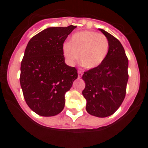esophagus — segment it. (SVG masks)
<instances>
[{
	"instance_id": "obj_1",
	"label": "esophagus",
	"mask_w": 148,
	"mask_h": 148,
	"mask_svg": "<svg viewBox=\"0 0 148 148\" xmlns=\"http://www.w3.org/2000/svg\"><path fill=\"white\" fill-rule=\"evenodd\" d=\"M82 75V72L81 71H78V78H80Z\"/></svg>"
}]
</instances>
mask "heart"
<instances>
[{"label":"heart","instance_id":"1","mask_svg":"<svg viewBox=\"0 0 148 148\" xmlns=\"http://www.w3.org/2000/svg\"><path fill=\"white\" fill-rule=\"evenodd\" d=\"M108 38L95 31H84L73 34L70 43L63 44L64 56L67 64L74 65L78 61L86 69L99 66L109 51Z\"/></svg>","mask_w":148,"mask_h":148}]
</instances>
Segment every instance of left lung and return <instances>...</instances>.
I'll use <instances>...</instances> for the list:
<instances>
[{"label":"left lung","instance_id":"1","mask_svg":"<svg viewBox=\"0 0 148 148\" xmlns=\"http://www.w3.org/2000/svg\"><path fill=\"white\" fill-rule=\"evenodd\" d=\"M108 38L109 51L97 68L85 71L82 95L86 100V112L97 117H107L120 107L126 95L128 81V59L118 39L98 28Z\"/></svg>","mask_w":148,"mask_h":148}]
</instances>
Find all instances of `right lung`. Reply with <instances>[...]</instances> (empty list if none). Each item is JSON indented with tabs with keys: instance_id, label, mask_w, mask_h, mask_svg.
<instances>
[{
	"instance_id": "1",
	"label": "right lung",
	"mask_w": 148,
	"mask_h": 148,
	"mask_svg": "<svg viewBox=\"0 0 148 148\" xmlns=\"http://www.w3.org/2000/svg\"><path fill=\"white\" fill-rule=\"evenodd\" d=\"M77 28L49 27L28 41L21 65L20 84L26 104L43 117L59 114L65 105V94L78 74L66 64L63 44Z\"/></svg>"
}]
</instances>
